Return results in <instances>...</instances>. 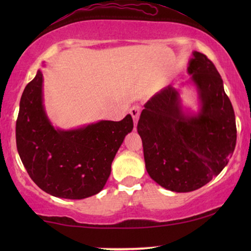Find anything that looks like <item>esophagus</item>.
Wrapping results in <instances>:
<instances>
[{
	"label": "esophagus",
	"instance_id": "esophagus-1",
	"mask_svg": "<svg viewBox=\"0 0 251 251\" xmlns=\"http://www.w3.org/2000/svg\"><path fill=\"white\" fill-rule=\"evenodd\" d=\"M129 113L131 114L132 119H133V122H135V126L137 125V121H138L139 119V114H140V107L139 106H132L131 108L129 109Z\"/></svg>",
	"mask_w": 251,
	"mask_h": 251
}]
</instances>
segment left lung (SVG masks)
Wrapping results in <instances>:
<instances>
[{"mask_svg":"<svg viewBox=\"0 0 251 251\" xmlns=\"http://www.w3.org/2000/svg\"><path fill=\"white\" fill-rule=\"evenodd\" d=\"M187 72L198 89L200 111L185 114L179 94L168 85L144 105L137 125L150 177L179 193L198 190L219 175L236 144L234 109L217 68L194 51Z\"/></svg>","mask_w":251,"mask_h":251,"instance_id":"8db88e82","label":"left lung"}]
</instances>
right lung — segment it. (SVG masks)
Returning a JSON list of instances; mask_svg holds the SVG:
<instances>
[{
	"label": "right lung",
	"mask_w": 251,
	"mask_h": 251,
	"mask_svg": "<svg viewBox=\"0 0 251 251\" xmlns=\"http://www.w3.org/2000/svg\"><path fill=\"white\" fill-rule=\"evenodd\" d=\"M42 84L39 70L20 99L16 142L24 167L34 183L53 197L80 200L99 193L133 128L131 115L74 130L54 129L44 111Z\"/></svg>",
	"instance_id": "right-lung-1"
}]
</instances>
